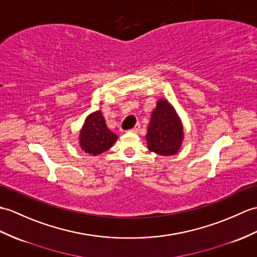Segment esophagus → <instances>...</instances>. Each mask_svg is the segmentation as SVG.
<instances>
[{"label": "esophagus", "mask_w": 257, "mask_h": 257, "mask_svg": "<svg viewBox=\"0 0 257 257\" xmlns=\"http://www.w3.org/2000/svg\"><path fill=\"white\" fill-rule=\"evenodd\" d=\"M139 129H140V124L138 123V124H136V126L133 129H131L130 131H133V133H138Z\"/></svg>", "instance_id": "34e87169"}]
</instances>
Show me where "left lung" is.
<instances>
[{
  "instance_id": "obj_1",
  "label": "left lung",
  "mask_w": 257,
  "mask_h": 257,
  "mask_svg": "<svg viewBox=\"0 0 257 257\" xmlns=\"http://www.w3.org/2000/svg\"><path fill=\"white\" fill-rule=\"evenodd\" d=\"M148 149L160 156H174L184 139L183 124L173 106L165 99H159L152 111L146 136Z\"/></svg>"
}]
</instances>
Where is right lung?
<instances>
[{
    "mask_svg": "<svg viewBox=\"0 0 257 257\" xmlns=\"http://www.w3.org/2000/svg\"><path fill=\"white\" fill-rule=\"evenodd\" d=\"M118 137L106 126L99 110L92 112L85 119L80 131V147L84 152L98 156L112 147Z\"/></svg>",
    "mask_w": 257,
    "mask_h": 257,
    "instance_id": "obj_1",
    "label": "right lung"
}]
</instances>
